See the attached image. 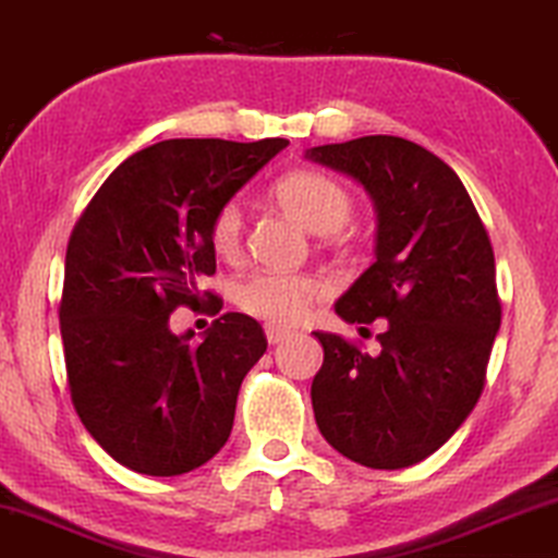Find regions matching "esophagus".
Returning a JSON list of instances; mask_svg holds the SVG:
<instances>
[{
  "label": "esophagus",
  "instance_id": "34e87169",
  "mask_svg": "<svg viewBox=\"0 0 558 558\" xmlns=\"http://www.w3.org/2000/svg\"><path fill=\"white\" fill-rule=\"evenodd\" d=\"M266 339L274 347V343L290 339V331H287V328H279V326H266Z\"/></svg>",
  "mask_w": 558,
  "mask_h": 558
}]
</instances>
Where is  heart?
<instances>
[{"label": "heart", "mask_w": 558, "mask_h": 558, "mask_svg": "<svg viewBox=\"0 0 558 558\" xmlns=\"http://www.w3.org/2000/svg\"><path fill=\"white\" fill-rule=\"evenodd\" d=\"M274 198L287 215L315 235L339 232L352 217V196L333 178L315 170H292L274 185ZM243 206L227 202L211 222V247L219 256H235L243 243ZM323 294V284L307 274L256 271L235 284L238 307L271 326H292L311 311V302Z\"/></svg>", "instance_id": "1"}]
</instances>
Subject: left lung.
<instances>
[{"instance_id": "left-lung-1", "label": "left lung", "mask_w": 558, "mask_h": 558, "mask_svg": "<svg viewBox=\"0 0 558 558\" xmlns=\"http://www.w3.org/2000/svg\"><path fill=\"white\" fill-rule=\"evenodd\" d=\"M307 160L349 175L377 215L375 264L341 294L347 323L385 318L380 352L315 331L320 435L367 469H409L469 418L501 323L494 251L456 170L401 136L323 144Z\"/></svg>"}]
</instances>
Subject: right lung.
<instances>
[{
	"mask_svg": "<svg viewBox=\"0 0 558 558\" xmlns=\"http://www.w3.org/2000/svg\"><path fill=\"white\" fill-rule=\"evenodd\" d=\"M287 144L157 142L106 178L69 238L59 311L69 390L85 429L126 469L181 476L230 437L264 328L225 313L191 341L194 331H170V313L196 307L198 279L215 274L217 211Z\"/></svg>",
	"mask_w": 558,
	"mask_h": 558,
	"instance_id": "obj_1",
	"label": "right lung"
}]
</instances>
